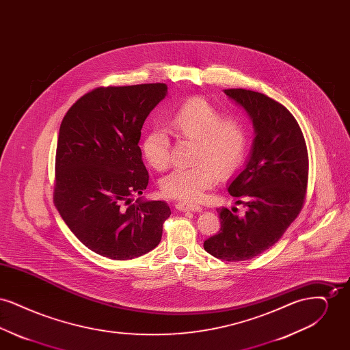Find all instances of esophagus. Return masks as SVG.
I'll return each instance as SVG.
<instances>
[{
	"mask_svg": "<svg viewBox=\"0 0 350 350\" xmlns=\"http://www.w3.org/2000/svg\"><path fill=\"white\" fill-rule=\"evenodd\" d=\"M176 208L180 211H194V213H200L202 207L198 204H193V203H185V202H180L176 204Z\"/></svg>",
	"mask_w": 350,
	"mask_h": 350,
	"instance_id": "1",
	"label": "esophagus"
}]
</instances>
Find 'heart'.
Wrapping results in <instances>:
<instances>
[{
    "label": "heart",
    "instance_id": "b5f03b06",
    "mask_svg": "<svg viewBox=\"0 0 350 350\" xmlns=\"http://www.w3.org/2000/svg\"><path fill=\"white\" fill-rule=\"evenodd\" d=\"M167 131L178 140L194 142V165L173 170L160 183L169 198L194 202L219 177H227L245 156L248 135L240 118L221 113L208 100L193 97L183 102L167 119ZM140 150L148 165L165 170L170 163V140L163 130L154 129L142 139Z\"/></svg>",
    "mask_w": 350,
    "mask_h": 350
}]
</instances>
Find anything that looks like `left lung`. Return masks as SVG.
<instances>
[{
	"mask_svg": "<svg viewBox=\"0 0 350 350\" xmlns=\"http://www.w3.org/2000/svg\"><path fill=\"white\" fill-rule=\"evenodd\" d=\"M224 93L250 114L254 144L245 169L228 186L245 215L217 208L220 230L203 247L224 261H245L273 247L299 215L308 185V152L297 119L277 100L247 89Z\"/></svg>",
	"mask_w": 350,
	"mask_h": 350,
	"instance_id": "8db88e82",
	"label": "left lung"
}]
</instances>
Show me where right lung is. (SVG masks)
<instances>
[{
  "label": "right lung",
  "mask_w": 350,
  "mask_h": 350,
  "mask_svg": "<svg viewBox=\"0 0 350 350\" xmlns=\"http://www.w3.org/2000/svg\"><path fill=\"white\" fill-rule=\"evenodd\" d=\"M167 94V83L100 86L76 100L60 124L53 203L86 248L131 260L156 248L170 215L164 200H142L148 172L142 127Z\"/></svg>",
  "instance_id": "obj_1"
}]
</instances>
